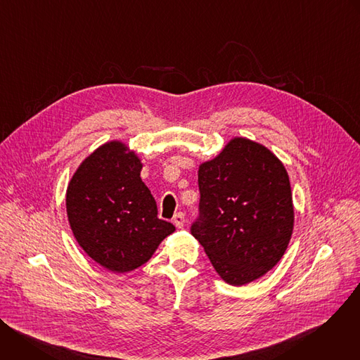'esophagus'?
I'll return each mask as SVG.
<instances>
[{"mask_svg": "<svg viewBox=\"0 0 360 360\" xmlns=\"http://www.w3.org/2000/svg\"><path fill=\"white\" fill-rule=\"evenodd\" d=\"M172 222H174L178 228H182V226H184V224H185V214H184V212H178V214H175V215H174V218H172Z\"/></svg>", "mask_w": 360, "mask_h": 360, "instance_id": "1", "label": "esophagus"}]
</instances>
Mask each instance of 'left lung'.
<instances>
[{"label": "left lung", "mask_w": 360, "mask_h": 360, "mask_svg": "<svg viewBox=\"0 0 360 360\" xmlns=\"http://www.w3.org/2000/svg\"><path fill=\"white\" fill-rule=\"evenodd\" d=\"M199 215L191 233L218 275L240 286L264 276L283 256L293 229L289 176L261 143L233 138L198 171Z\"/></svg>", "instance_id": "1"}]
</instances>
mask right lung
<instances>
[{"label":"right lung","instance_id":"obj_1","mask_svg":"<svg viewBox=\"0 0 360 360\" xmlns=\"http://www.w3.org/2000/svg\"><path fill=\"white\" fill-rule=\"evenodd\" d=\"M141 169V161L122 142H108L79 165L67 189L68 221L79 246L96 264L118 274L148 262L175 231L158 218Z\"/></svg>","mask_w":360,"mask_h":360}]
</instances>
